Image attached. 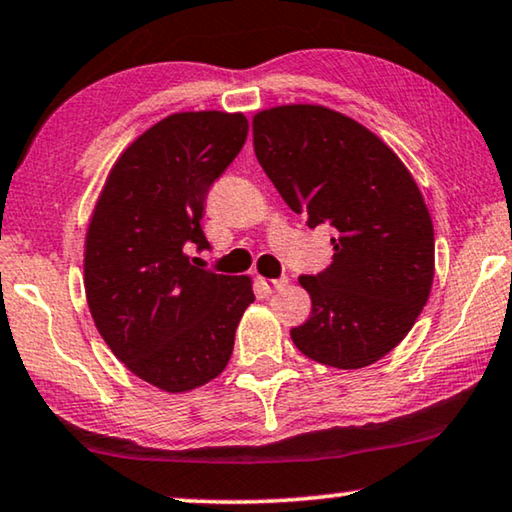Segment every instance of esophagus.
I'll list each match as a JSON object with an SVG mask.
<instances>
[{
	"instance_id": "34e87169",
	"label": "esophagus",
	"mask_w": 512,
	"mask_h": 512,
	"mask_svg": "<svg viewBox=\"0 0 512 512\" xmlns=\"http://www.w3.org/2000/svg\"><path fill=\"white\" fill-rule=\"evenodd\" d=\"M287 278H259V285H262V289L266 294H273V292H278V289H282V287H287Z\"/></svg>"
}]
</instances>
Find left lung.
Masks as SVG:
<instances>
[{
  "mask_svg": "<svg viewBox=\"0 0 512 512\" xmlns=\"http://www.w3.org/2000/svg\"><path fill=\"white\" fill-rule=\"evenodd\" d=\"M259 165L308 227H333V262L301 276L312 310L296 349L338 370L372 365L411 331L434 280V227L418 183L347 114L292 103L253 117Z\"/></svg>",
  "mask_w": 512,
  "mask_h": 512,
  "instance_id": "1",
  "label": "left lung"
}]
</instances>
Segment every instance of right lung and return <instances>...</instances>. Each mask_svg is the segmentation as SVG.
I'll use <instances>...</instances> for the list:
<instances>
[{"label": "right lung", "mask_w": 512, "mask_h": 512, "mask_svg": "<svg viewBox=\"0 0 512 512\" xmlns=\"http://www.w3.org/2000/svg\"><path fill=\"white\" fill-rule=\"evenodd\" d=\"M248 137L241 112H174L117 158L85 236L89 312L112 354L167 393L216 379L255 301L250 276L190 262L209 248L204 200Z\"/></svg>", "instance_id": "1"}]
</instances>
